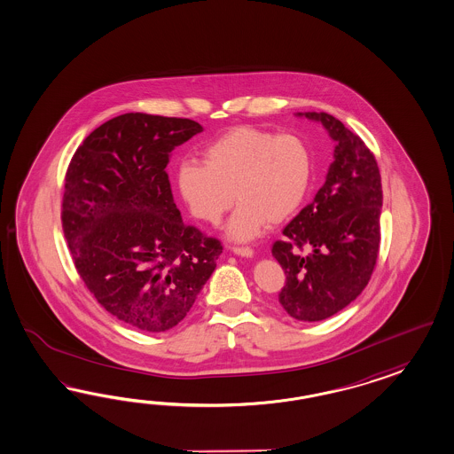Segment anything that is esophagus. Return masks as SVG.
Returning <instances> with one entry per match:
<instances>
[{
    "label": "esophagus",
    "mask_w": 454,
    "mask_h": 454,
    "mask_svg": "<svg viewBox=\"0 0 454 454\" xmlns=\"http://www.w3.org/2000/svg\"><path fill=\"white\" fill-rule=\"evenodd\" d=\"M233 253L238 256H243V258H253V254H254V251L247 246H234Z\"/></svg>",
    "instance_id": "obj_1"
}]
</instances>
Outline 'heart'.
<instances>
[{"label": "heart", "mask_w": 454, "mask_h": 454, "mask_svg": "<svg viewBox=\"0 0 454 454\" xmlns=\"http://www.w3.org/2000/svg\"><path fill=\"white\" fill-rule=\"evenodd\" d=\"M203 165L184 160L175 184L196 220L218 224L239 203L226 233L236 241L258 236L266 221L279 224L302 203L310 184L312 160L295 134L274 135L251 125L234 127L201 153Z\"/></svg>", "instance_id": "heart-1"}]
</instances>
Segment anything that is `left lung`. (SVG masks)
Segmentation results:
<instances>
[{"mask_svg": "<svg viewBox=\"0 0 454 454\" xmlns=\"http://www.w3.org/2000/svg\"><path fill=\"white\" fill-rule=\"evenodd\" d=\"M335 140L333 161L312 203L284 228L272 256L286 274L282 309L297 320L327 319L356 301L380 247L383 203L377 160L358 135L325 112H299Z\"/></svg>", "mask_w": 454, "mask_h": 454, "instance_id": "1", "label": "left lung"}]
</instances>
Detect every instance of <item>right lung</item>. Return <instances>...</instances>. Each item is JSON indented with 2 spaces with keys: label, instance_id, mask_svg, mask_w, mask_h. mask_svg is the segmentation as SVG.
I'll list each match as a JSON object with an SVG mask.
<instances>
[{
  "label": "right lung",
  "instance_id": "add662e5",
  "mask_svg": "<svg viewBox=\"0 0 454 454\" xmlns=\"http://www.w3.org/2000/svg\"><path fill=\"white\" fill-rule=\"evenodd\" d=\"M200 132L190 119L123 114L87 137L66 173L61 220L74 266L98 304L138 331L182 322L223 253L184 224L165 172L173 148Z\"/></svg>",
  "mask_w": 454,
  "mask_h": 454
}]
</instances>
